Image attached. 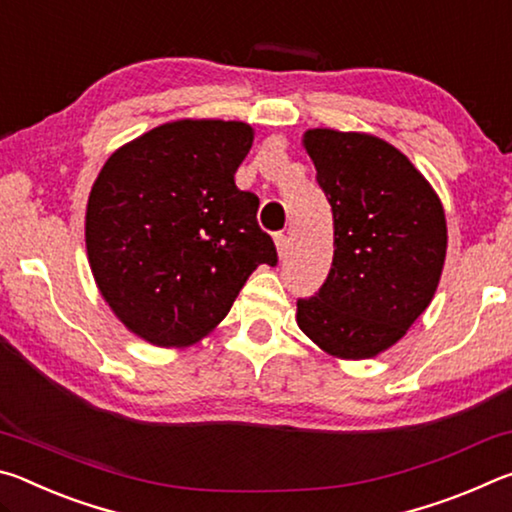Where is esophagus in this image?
Masks as SVG:
<instances>
[{"label": "esophagus", "instance_id": "esophagus-1", "mask_svg": "<svg viewBox=\"0 0 512 512\" xmlns=\"http://www.w3.org/2000/svg\"><path fill=\"white\" fill-rule=\"evenodd\" d=\"M275 248H277V255H280V259L287 257L289 253V237L287 235H275Z\"/></svg>", "mask_w": 512, "mask_h": 512}]
</instances>
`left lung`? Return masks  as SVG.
<instances>
[{"instance_id": "left-lung-1", "label": "left lung", "mask_w": 512, "mask_h": 512, "mask_svg": "<svg viewBox=\"0 0 512 512\" xmlns=\"http://www.w3.org/2000/svg\"><path fill=\"white\" fill-rule=\"evenodd\" d=\"M302 144L334 216L323 287L298 300V327L334 359H372L429 307L447 255L443 203L393 144L309 128Z\"/></svg>"}]
</instances>
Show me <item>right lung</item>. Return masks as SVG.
<instances>
[{
    "label": "right lung",
    "mask_w": 512,
    "mask_h": 512,
    "mask_svg": "<svg viewBox=\"0 0 512 512\" xmlns=\"http://www.w3.org/2000/svg\"><path fill=\"white\" fill-rule=\"evenodd\" d=\"M253 140L244 121H169L119 146L94 180L85 210L94 282L146 343L201 341L250 273L277 264L257 225L259 198L235 185Z\"/></svg>",
    "instance_id": "add662e5"
}]
</instances>
